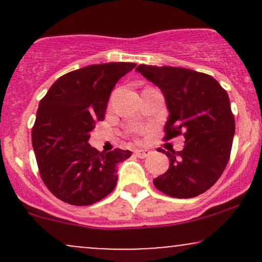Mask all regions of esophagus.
Wrapping results in <instances>:
<instances>
[{"label": "esophagus", "mask_w": 262, "mask_h": 262, "mask_svg": "<svg viewBox=\"0 0 262 262\" xmlns=\"http://www.w3.org/2000/svg\"><path fill=\"white\" fill-rule=\"evenodd\" d=\"M150 154V151L149 150H145V149H139V150H135V155L138 156V158H140V159H144V158H146V156H148Z\"/></svg>", "instance_id": "esophagus-1"}]
</instances>
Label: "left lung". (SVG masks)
<instances>
[{
  "label": "left lung",
  "instance_id": "left-lung-1",
  "mask_svg": "<svg viewBox=\"0 0 262 262\" xmlns=\"http://www.w3.org/2000/svg\"><path fill=\"white\" fill-rule=\"evenodd\" d=\"M138 73L164 93L169 110L165 140L185 137L181 151L165 152L169 170L154 179L165 194L191 198L218 181L230 158L235 121L229 96L209 75L185 68L139 65Z\"/></svg>",
  "mask_w": 262,
  "mask_h": 262
}]
</instances>
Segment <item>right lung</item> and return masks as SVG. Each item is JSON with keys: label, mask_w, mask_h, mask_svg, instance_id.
Returning a JSON list of instances; mask_svg holds the SVG:
<instances>
[{"label": "right lung", "mask_w": 262, "mask_h": 262, "mask_svg": "<svg viewBox=\"0 0 262 262\" xmlns=\"http://www.w3.org/2000/svg\"><path fill=\"white\" fill-rule=\"evenodd\" d=\"M134 62L90 65L62 75L39 102L32 144L41 180L62 202L90 206L113 191L117 164L129 150L98 151L89 144L96 122L103 121L113 87Z\"/></svg>", "instance_id": "1"}]
</instances>
